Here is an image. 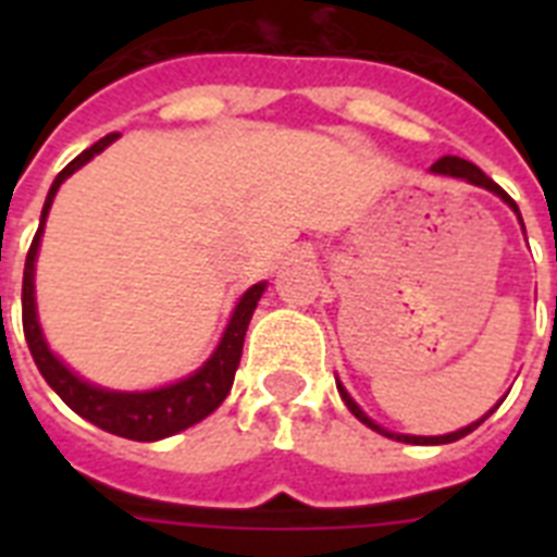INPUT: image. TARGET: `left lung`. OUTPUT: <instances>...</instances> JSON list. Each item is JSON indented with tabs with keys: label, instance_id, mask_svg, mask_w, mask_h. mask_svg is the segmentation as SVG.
<instances>
[{
	"label": "left lung",
	"instance_id": "obj_1",
	"mask_svg": "<svg viewBox=\"0 0 557 557\" xmlns=\"http://www.w3.org/2000/svg\"><path fill=\"white\" fill-rule=\"evenodd\" d=\"M431 173H436V176L462 178V182H468V185H476V187H485V190H492L494 196H500V199L506 201V205H509V208L515 210V213H518V219H520L518 205H515V199H511L509 193L503 190L500 185H494L492 178L485 176L483 170L476 168V164H471V161L457 159V156H445V159H440V161H436V164H433ZM520 225H523V219H520ZM523 234H527V231H523ZM338 393H341V398H344V405L349 407V413L356 416L358 422H364L367 428H372V431L381 433V436H387V440L407 442V445H448V442L462 440V436H468V433H471V431H476V428H480V424H483L485 419H488V416L494 413V407H500V401H503V398H500V401H497V405H494L492 410H488V413L483 416V419H476V422L466 424V428H459V431H454V433H445V436H413V433H393V431H387V428H381L379 422H372L370 416H367L364 410H361V407L356 405V398L349 396L347 387H344V384H341V381H338Z\"/></svg>",
	"mask_w": 557,
	"mask_h": 557
}]
</instances>
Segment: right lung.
<instances>
[{
  "mask_svg": "<svg viewBox=\"0 0 557 557\" xmlns=\"http://www.w3.org/2000/svg\"><path fill=\"white\" fill-rule=\"evenodd\" d=\"M117 133L100 138L98 144H91L89 150H83L72 164H65L60 170V176L54 178V185L48 190L46 205H42V216H39V227L34 243L25 257V274H22V330H25V341H28L30 356L34 364L42 372V379L48 381V387L54 389L57 396L63 398L65 405L72 407L74 413L83 416L86 422L98 424L100 431L115 433L124 440L135 442H159L168 440L173 433L185 431L190 424L201 422L205 416L216 410L225 396L231 393L234 384V372L243 358V344L251 314L260 304L265 283H253L239 300H236L231 321H227L222 338H219L216 349L210 352V358L196 372L185 375V379L164 384L156 389H109L98 387L91 381L81 379L77 372L69 370L60 358L51 352L42 326L37 318V292H34V274H37V253H39V239L46 231L48 210L54 201L57 190L63 185L65 178L72 176L74 170H81L83 164H89L95 156L107 150L109 144L115 141Z\"/></svg>",
  "mask_w": 557,
  "mask_h": 557,
  "instance_id": "obj_1",
  "label": "right lung"
}]
</instances>
